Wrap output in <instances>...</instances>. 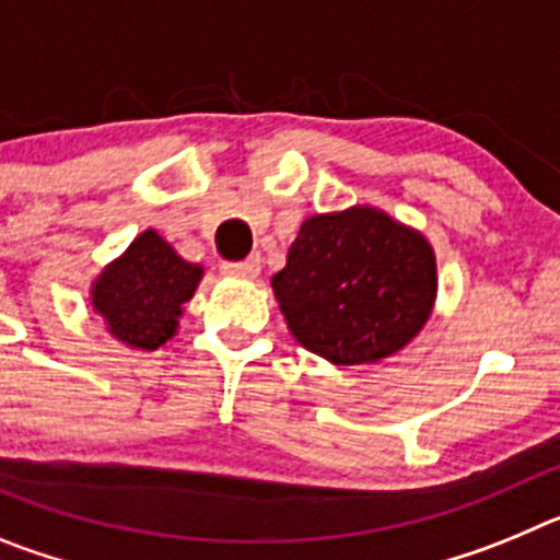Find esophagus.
<instances>
[{"label": "esophagus", "instance_id": "obj_1", "mask_svg": "<svg viewBox=\"0 0 560 560\" xmlns=\"http://www.w3.org/2000/svg\"><path fill=\"white\" fill-rule=\"evenodd\" d=\"M221 271L226 277H241V280H255L260 275V260L257 257H249L244 264H221Z\"/></svg>", "mask_w": 560, "mask_h": 560}]
</instances>
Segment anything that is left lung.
I'll return each instance as SVG.
<instances>
[{"instance_id":"1","label":"left lung","mask_w":560,"mask_h":560,"mask_svg":"<svg viewBox=\"0 0 560 560\" xmlns=\"http://www.w3.org/2000/svg\"><path fill=\"white\" fill-rule=\"evenodd\" d=\"M285 325L336 368L404 350L438 303L429 237L373 205L308 215L271 277Z\"/></svg>"}]
</instances>
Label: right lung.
Instances as JSON below:
<instances>
[{"label": "right lung", "instance_id": "1", "mask_svg": "<svg viewBox=\"0 0 560 560\" xmlns=\"http://www.w3.org/2000/svg\"><path fill=\"white\" fill-rule=\"evenodd\" d=\"M201 277L199 264H187L160 232L145 230L103 266L89 285V303L112 339L131 350H160L179 334V319Z\"/></svg>", "mask_w": 560, "mask_h": 560}]
</instances>
